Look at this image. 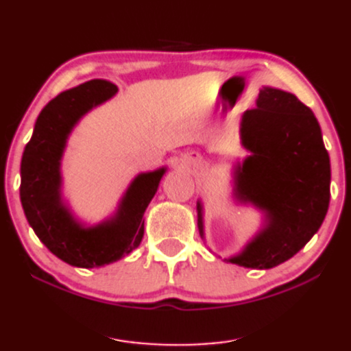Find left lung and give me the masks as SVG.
<instances>
[{
	"label": "left lung",
	"instance_id": "8db88e82",
	"mask_svg": "<svg viewBox=\"0 0 351 351\" xmlns=\"http://www.w3.org/2000/svg\"><path fill=\"white\" fill-rule=\"evenodd\" d=\"M240 143L250 152L237 164L234 199L264 213L261 230L229 263L272 269L307 245L329 206L330 164L317 117L293 93L264 86L254 110L243 112ZM197 226L205 239L204 206Z\"/></svg>",
	"mask_w": 351,
	"mask_h": 351
}]
</instances>
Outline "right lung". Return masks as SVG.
<instances>
[{
    "label": "right lung",
    "instance_id": "obj_1",
    "mask_svg": "<svg viewBox=\"0 0 351 351\" xmlns=\"http://www.w3.org/2000/svg\"><path fill=\"white\" fill-rule=\"evenodd\" d=\"M117 93L114 84L93 79L62 92L39 112L21 164V200L38 239L63 263L93 269L116 263L138 248L145 211L167 167L133 178L116 213L101 223H81L62 195V157L77 122Z\"/></svg>",
    "mask_w": 351,
    "mask_h": 351
}]
</instances>
